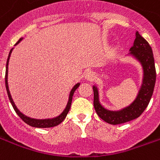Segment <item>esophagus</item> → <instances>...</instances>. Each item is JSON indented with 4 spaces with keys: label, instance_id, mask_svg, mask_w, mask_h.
Returning a JSON list of instances; mask_svg holds the SVG:
<instances>
[{
    "label": "esophagus",
    "instance_id": "obj_1",
    "mask_svg": "<svg viewBox=\"0 0 160 160\" xmlns=\"http://www.w3.org/2000/svg\"><path fill=\"white\" fill-rule=\"evenodd\" d=\"M85 79L87 80H92L95 79V74L93 72H87L85 74Z\"/></svg>",
    "mask_w": 160,
    "mask_h": 160
}]
</instances>
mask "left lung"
Instances as JSON below:
<instances>
[{"instance_id":"obj_1","label":"left lung","mask_w":160,"mask_h":160,"mask_svg":"<svg viewBox=\"0 0 160 160\" xmlns=\"http://www.w3.org/2000/svg\"><path fill=\"white\" fill-rule=\"evenodd\" d=\"M129 55L134 57L142 66L143 79L141 89L134 102L120 111H109L100 104L97 87L93 86V105L98 116L108 123L117 125L124 123L139 118L148 107L154 89L156 81V69L154 58L151 46L148 41L135 33L134 45L129 49Z\"/></svg>"}]
</instances>
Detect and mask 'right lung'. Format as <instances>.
<instances>
[{
  "label": "right lung",
  "instance_id": "1",
  "mask_svg": "<svg viewBox=\"0 0 160 160\" xmlns=\"http://www.w3.org/2000/svg\"><path fill=\"white\" fill-rule=\"evenodd\" d=\"M22 40V38H19V40L18 42H16V44H18L20 41ZM15 44V45H16ZM12 49L10 50L9 52L8 57V61H7V67H6V75H5V84H6V89H7V92H8V95L9 100L11 102L12 104V106L14 109V111L17 113V115L19 116V118H21L26 123H27L30 126L32 127H35V128H51V127H55V126H57L59 125L62 122L65 118H66L67 115L68 113V111L70 110V107H71V103H72V99H73V95L74 93V92L76 90L77 88L79 87L80 86V83H77L74 87L72 88V90L70 92L69 94V98H68V104H67L66 108L64 109V111L62 112V114L59 115L58 117L54 118H49V119H34V118H31L29 117H26L24 114H22L20 111L18 110V108L16 107L15 104L14 102L12 100V97H11V94H10V92H9L8 89V62H9V59H10V56H11V53H12Z\"/></svg>",
  "mask_w": 160,
  "mask_h": 160
}]
</instances>
